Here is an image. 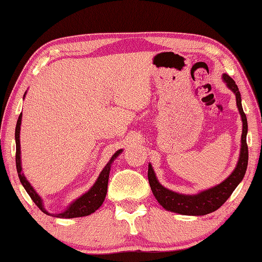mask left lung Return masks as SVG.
<instances>
[{"instance_id": "left-lung-1", "label": "left lung", "mask_w": 262, "mask_h": 262, "mask_svg": "<svg viewBox=\"0 0 262 262\" xmlns=\"http://www.w3.org/2000/svg\"><path fill=\"white\" fill-rule=\"evenodd\" d=\"M223 81L227 83V86L236 95L237 107L239 113L242 115L243 121V134H242V144H241V155L236 167L227 179L222 181L221 184L214 186L209 189L202 190V192L195 195L179 194L167 189L159 184L156 178V174L152 170L151 164L148 167V179L152 193L163 208L166 210L178 212L181 215H192V216H202L210 214L215 211L228 200L230 195L236 189L239 183L245 176L247 162H248V149L246 143L247 135V119L243 111L242 97L236 82L227 74H223Z\"/></svg>"}]
</instances>
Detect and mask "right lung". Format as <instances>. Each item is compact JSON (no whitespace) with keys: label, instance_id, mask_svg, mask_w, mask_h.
<instances>
[{"label":"right lung","instance_id":"add662e5","mask_svg":"<svg viewBox=\"0 0 262 262\" xmlns=\"http://www.w3.org/2000/svg\"><path fill=\"white\" fill-rule=\"evenodd\" d=\"M26 94V92H25ZM25 96V95H24ZM20 123H21V113L19 114L18 120H17L16 130H15V140H16V167L17 172H18V177L21 185L24 186V188L30 198L32 199V201L37 205V207L42 212H45L46 215H51L42 205L41 198L39 196L37 192L33 189L32 186L26 180L24 173H21V162H20V142H19V133H20ZM122 152V149L118 150L112 157H111L110 162L106 164V166L103 168V171L100 172L98 179L95 183V185L88 190L85 194H83L82 196L76 199L73 203H70L69 207L64 211L60 212V214H52L54 217H59V219H74V217H82L88 216L95 212L98 208L103 205L105 200L106 193H107V184H108V176L111 171V164L117 158L119 155Z\"/></svg>","mask_w":262,"mask_h":262}]
</instances>
